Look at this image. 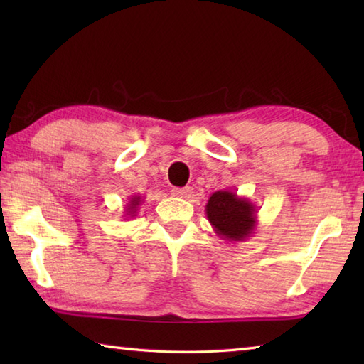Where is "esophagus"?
Here are the masks:
<instances>
[{"mask_svg":"<svg viewBox=\"0 0 364 364\" xmlns=\"http://www.w3.org/2000/svg\"><path fill=\"white\" fill-rule=\"evenodd\" d=\"M172 194L176 197L188 198L192 194V189L191 188H175V189H172Z\"/></svg>","mask_w":364,"mask_h":364,"instance_id":"34e87169","label":"esophagus"}]
</instances>
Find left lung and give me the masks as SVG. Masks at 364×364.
Returning a JSON list of instances; mask_svg holds the SVG:
<instances>
[{"instance_id":"left-lung-1","label":"left lung","mask_w":364,"mask_h":364,"mask_svg":"<svg viewBox=\"0 0 364 364\" xmlns=\"http://www.w3.org/2000/svg\"><path fill=\"white\" fill-rule=\"evenodd\" d=\"M205 211L215 235L230 242L245 241L257 228V206L231 191L214 192Z\"/></svg>"}]
</instances>
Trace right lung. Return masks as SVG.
Here are the masks:
<instances>
[{"mask_svg":"<svg viewBox=\"0 0 364 364\" xmlns=\"http://www.w3.org/2000/svg\"><path fill=\"white\" fill-rule=\"evenodd\" d=\"M142 202H144V200H142L141 196H131L129 197V202L125 206V218L127 219L136 218V214L139 211V206L142 205Z\"/></svg>","mask_w":364,"mask_h":364,"instance_id":"right-lung-1","label":"right lung"}]
</instances>
